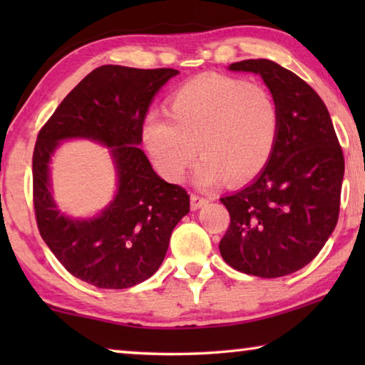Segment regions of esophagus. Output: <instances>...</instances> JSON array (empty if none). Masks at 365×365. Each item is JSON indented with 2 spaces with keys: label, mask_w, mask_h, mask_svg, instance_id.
Segmentation results:
<instances>
[{
  "label": "esophagus",
  "mask_w": 365,
  "mask_h": 365,
  "mask_svg": "<svg viewBox=\"0 0 365 365\" xmlns=\"http://www.w3.org/2000/svg\"><path fill=\"white\" fill-rule=\"evenodd\" d=\"M190 201H191V209H193V211H196V209H200L202 206H206L207 202H209L207 197L200 196V195H196V193H191Z\"/></svg>",
  "instance_id": "34e87169"
}]
</instances>
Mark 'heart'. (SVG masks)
<instances>
[{
    "label": "heart",
    "instance_id": "heart-1",
    "mask_svg": "<svg viewBox=\"0 0 365 365\" xmlns=\"http://www.w3.org/2000/svg\"><path fill=\"white\" fill-rule=\"evenodd\" d=\"M280 130V109L262 85L205 73L170 98L169 115L151 113L143 138L154 165L170 182H180L200 146L205 158L196 182L202 187L228 177L246 182L272 158Z\"/></svg>",
    "mask_w": 365,
    "mask_h": 365
}]
</instances>
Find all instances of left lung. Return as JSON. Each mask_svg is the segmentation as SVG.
<instances>
[{
  "mask_svg": "<svg viewBox=\"0 0 365 365\" xmlns=\"http://www.w3.org/2000/svg\"><path fill=\"white\" fill-rule=\"evenodd\" d=\"M232 71L264 78L280 109L272 158L255 182L220 197L230 225L219 243L235 270L277 279L304 267L335 230L344 158L320 96L292 71L269 59H246Z\"/></svg>",
  "mask_w": 365,
  "mask_h": 365,
  "instance_id": "8db88e82",
  "label": "left lung"
}]
</instances>
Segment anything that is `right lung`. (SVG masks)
Here are the masks:
<instances>
[{
	"label": "right lung",
	"mask_w": 365,
	"mask_h": 365,
	"mask_svg": "<svg viewBox=\"0 0 365 365\" xmlns=\"http://www.w3.org/2000/svg\"><path fill=\"white\" fill-rule=\"evenodd\" d=\"M175 69L101 66L91 71L40 128L34 150V207L41 238L73 277L106 289L145 282L163 264L190 195L163 180L137 145L153 96ZM90 138L111 146L120 190L100 218L72 221L48 193L47 163L59 139Z\"/></svg>",
	"instance_id": "obj_1"
}]
</instances>
